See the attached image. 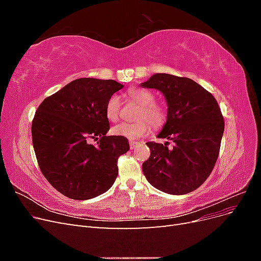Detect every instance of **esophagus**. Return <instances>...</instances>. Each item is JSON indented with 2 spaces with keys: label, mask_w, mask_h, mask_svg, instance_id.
<instances>
[{
  "label": "esophagus",
  "mask_w": 261,
  "mask_h": 261,
  "mask_svg": "<svg viewBox=\"0 0 261 261\" xmlns=\"http://www.w3.org/2000/svg\"><path fill=\"white\" fill-rule=\"evenodd\" d=\"M138 145V141H134V140H129V147L130 149H134Z\"/></svg>",
  "instance_id": "34e87169"
}]
</instances>
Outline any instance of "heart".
<instances>
[{
	"instance_id": "obj_1",
	"label": "heart",
	"mask_w": 261,
	"mask_h": 261,
	"mask_svg": "<svg viewBox=\"0 0 261 261\" xmlns=\"http://www.w3.org/2000/svg\"><path fill=\"white\" fill-rule=\"evenodd\" d=\"M127 96L130 100L140 106L137 114L138 121L135 123H120L112 128V133L116 136L127 139H138L145 136L150 130V124L152 127L159 128L167 121V111L155 102L154 94L147 89L133 88L128 90ZM121 100L116 94L109 98L106 105V115L109 121H117L120 115Z\"/></svg>"
}]
</instances>
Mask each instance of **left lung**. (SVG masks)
Returning a JSON list of instances; mask_svg holds the SVG:
<instances>
[{"instance_id":"1","label":"left lung","mask_w":261,"mask_h":261,"mask_svg":"<svg viewBox=\"0 0 261 261\" xmlns=\"http://www.w3.org/2000/svg\"><path fill=\"white\" fill-rule=\"evenodd\" d=\"M161 91L168 103V116L158 137L173 141H149L150 156L143 163L147 180L159 191L184 195L206 180L217 162L224 120L212 94L191 78L154 74L140 84Z\"/></svg>"}]
</instances>
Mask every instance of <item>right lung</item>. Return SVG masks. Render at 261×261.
<instances>
[{
  "mask_svg": "<svg viewBox=\"0 0 261 261\" xmlns=\"http://www.w3.org/2000/svg\"><path fill=\"white\" fill-rule=\"evenodd\" d=\"M123 88L113 80L80 78L45 98L37 109L31 136L42 174L58 192L75 200L106 193L117 176L127 138L106 136V105ZM100 139L97 146L89 139Z\"/></svg>",
  "mask_w": 261,
  "mask_h": 261,
  "instance_id": "right-lung-1",
  "label": "right lung"
}]
</instances>
